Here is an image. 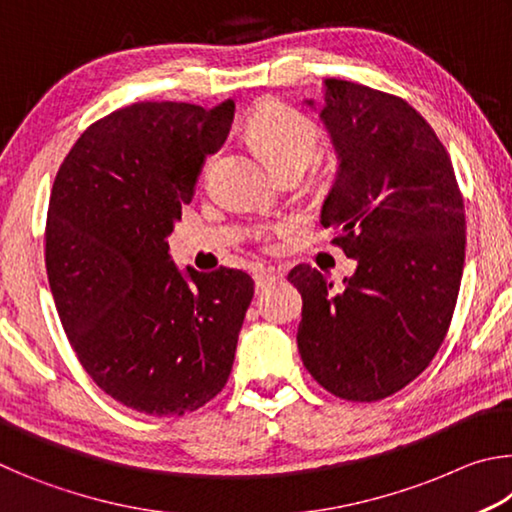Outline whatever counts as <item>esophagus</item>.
Returning <instances> with one entry per match:
<instances>
[{
    "label": "esophagus",
    "instance_id": "34e87169",
    "mask_svg": "<svg viewBox=\"0 0 512 512\" xmlns=\"http://www.w3.org/2000/svg\"><path fill=\"white\" fill-rule=\"evenodd\" d=\"M275 277H277V273L273 271V268H257V271H255V289H257V293L266 289L268 284L275 280Z\"/></svg>",
    "mask_w": 512,
    "mask_h": 512
}]
</instances>
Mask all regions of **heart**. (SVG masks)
I'll return each mask as SVG.
<instances>
[{
  "label": "heart",
  "instance_id": "heart-1",
  "mask_svg": "<svg viewBox=\"0 0 512 512\" xmlns=\"http://www.w3.org/2000/svg\"><path fill=\"white\" fill-rule=\"evenodd\" d=\"M248 137L275 173L293 164H307L316 155V126L282 103H264L248 121Z\"/></svg>",
  "mask_w": 512,
  "mask_h": 512
}]
</instances>
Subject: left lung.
Returning <instances> with one entry per match:
<instances>
[{"label": "left lung", "instance_id": "left-lung-1", "mask_svg": "<svg viewBox=\"0 0 512 512\" xmlns=\"http://www.w3.org/2000/svg\"><path fill=\"white\" fill-rule=\"evenodd\" d=\"M323 88L318 117L339 169L320 223L357 271L341 291L307 264L289 273L302 296L298 350L325 391L377 402L445 341L465 262L463 196L445 146L404 99L341 79Z\"/></svg>", "mask_w": 512, "mask_h": 512}]
</instances>
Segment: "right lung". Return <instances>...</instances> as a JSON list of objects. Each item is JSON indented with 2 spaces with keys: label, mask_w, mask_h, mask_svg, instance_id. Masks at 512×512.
I'll return each instance as SVG.
<instances>
[{
  "label": "right lung",
  "mask_w": 512,
  "mask_h": 512,
  "mask_svg": "<svg viewBox=\"0 0 512 512\" xmlns=\"http://www.w3.org/2000/svg\"><path fill=\"white\" fill-rule=\"evenodd\" d=\"M232 119V99L133 103L79 137L51 189L45 264L60 323L94 384L146 415L221 393L253 300L248 273H183L167 241Z\"/></svg>",
  "instance_id": "add662e5"
}]
</instances>
